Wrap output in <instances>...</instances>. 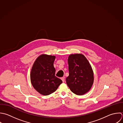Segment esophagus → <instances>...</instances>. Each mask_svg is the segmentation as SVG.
Segmentation results:
<instances>
[{
    "label": "esophagus",
    "mask_w": 123,
    "mask_h": 123,
    "mask_svg": "<svg viewBox=\"0 0 123 123\" xmlns=\"http://www.w3.org/2000/svg\"><path fill=\"white\" fill-rule=\"evenodd\" d=\"M61 79L62 80V81H63V82H64V81H65V78L64 77H62V78H61Z\"/></svg>",
    "instance_id": "obj_1"
}]
</instances>
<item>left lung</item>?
<instances>
[{
  "instance_id": "left-lung-1",
  "label": "left lung",
  "mask_w": 123,
  "mask_h": 123,
  "mask_svg": "<svg viewBox=\"0 0 123 123\" xmlns=\"http://www.w3.org/2000/svg\"><path fill=\"white\" fill-rule=\"evenodd\" d=\"M69 76L66 78L71 91L78 95L88 92L94 81L92 68L86 57L81 54L70 55L68 58Z\"/></svg>"
}]
</instances>
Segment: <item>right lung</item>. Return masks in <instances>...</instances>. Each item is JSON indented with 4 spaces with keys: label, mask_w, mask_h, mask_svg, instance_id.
Segmentation results:
<instances>
[{
    "label": "right lung",
    "mask_w": 123,
    "mask_h": 123,
    "mask_svg": "<svg viewBox=\"0 0 123 123\" xmlns=\"http://www.w3.org/2000/svg\"><path fill=\"white\" fill-rule=\"evenodd\" d=\"M55 56L42 54L34 61L30 79L34 89L40 94L48 95L55 92L62 81L55 76L54 62Z\"/></svg>",
    "instance_id": "add662e5"
}]
</instances>
